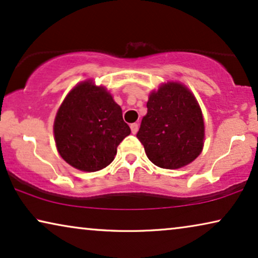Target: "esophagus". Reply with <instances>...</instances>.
Masks as SVG:
<instances>
[{"instance_id":"obj_1","label":"esophagus","mask_w":258,"mask_h":258,"mask_svg":"<svg viewBox=\"0 0 258 258\" xmlns=\"http://www.w3.org/2000/svg\"><path fill=\"white\" fill-rule=\"evenodd\" d=\"M130 129H132V133L135 135V134L139 132V124H137V123H133V124L130 125Z\"/></svg>"}]
</instances>
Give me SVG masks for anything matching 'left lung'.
I'll return each mask as SVG.
<instances>
[{
    "label": "left lung",
    "mask_w": 258,
    "mask_h": 258,
    "mask_svg": "<svg viewBox=\"0 0 258 258\" xmlns=\"http://www.w3.org/2000/svg\"><path fill=\"white\" fill-rule=\"evenodd\" d=\"M147 108L137 137L148 158L171 170L195 161L203 150L206 128L192 91L177 81H167L150 91Z\"/></svg>",
    "instance_id": "obj_1"
}]
</instances>
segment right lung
Here are the masks:
<instances>
[{"mask_svg":"<svg viewBox=\"0 0 258 258\" xmlns=\"http://www.w3.org/2000/svg\"><path fill=\"white\" fill-rule=\"evenodd\" d=\"M122 109L110 91L94 80L77 83L62 101L54 121L59 156L77 170H102L114 161L118 144L130 135Z\"/></svg>","mask_w":258,"mask_h":258,"instance_id":"obj_1","label":"right lung"}]
</instances>
